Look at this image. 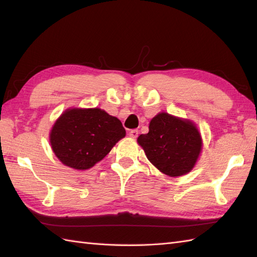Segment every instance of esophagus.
<instances>
[{"instance_id": "esophagus-1", "label": "esophagus", "mask_w": 257, "mask_h": 257, "mask_svg": "<svg viewBox=\"0 0 257 257\" xmlns=\"http://www.w3.org/2000/svg\"><path fill=\"white\" fill-rule=\"evenodd\" d=\"M138 135H139V130H138V129H133V130H130V132H129V136H130V137H132L133 139L137 138Z\"/></svg>"}]
</instances>
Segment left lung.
I'll use <instances>...</instances> for the list:
<instances>
[{
	"mask_svg": "<svg viewBox=\"0 0 257 257\" xmlns=\"http://www.w3.org/2000/svg\"><path fill=\"white\" fill-rule=\"evenodd\" d=\"M138 144L148 160L169 177H181L194 168L202 151V137L190 119L159 112L150 120L149 133Z\"/></svg>",
	"mask_w": 257,
	"mask_h": 257,
	"instance_id": "1",
	"label": "left lung"
}]
</instances>
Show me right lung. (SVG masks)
Wrapping results in <instances>:
<instances>
[{"label":"right lung","mask_w":257,"mask_h":257,"mask_svg":"<svg viewBox=\"0 0 257 257\" xmlns=\"http://www.w3.org/2000/svg\"><path fill=\"white\" fill-rule=\"evenodd\" d=\"M125 136L122 123L100 108H68L53 124L52 150L63 165L88 170Z\"/></svg>","instance_id":"add662e5"}]
</instances>
